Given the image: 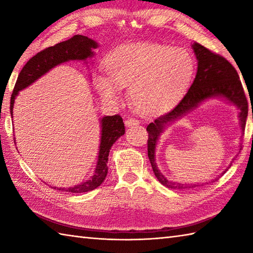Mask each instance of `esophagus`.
<instances>
[{"label":"esophagus","instance_id":"obj_1","mask_svg":"<svg viewBox=\"0 0 253 253\" xmlns=\"http://www.w3.org/2000/svg\"><path fill=\"white\" fill-rule=\"evenodd\" d=\"M139 123H140L139 120H136V119H133V118H128V119H126V126L127 127L137 126V125H139Z\"/></svg>","mask_w":253,"mask_h":253}]
</instances>
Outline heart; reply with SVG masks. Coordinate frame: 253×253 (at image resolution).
<instances>
[{
  "label": "heart",
  "mask_w": 253,
  "mask_h": 253,
  "mask_svg": "<svg viewBox=\"0 0 253 253\" xmlns=\"http://www.w3.org/2000/svg\"><path fill=\"white\" fill-rule=\"evenodd\" d=\"M108 76L98 75L96 87L103 98L117 101L122 88L137 112L152 116L168 111L192 82L194 59L179 47L128 42L114 48L104 60Z\"/></svg>",
  "instance_id": "b5f03b06"
}]
</instances>
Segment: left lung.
I'll use <instances>...</instances> for the list:
<instances>
[{
	"mask_svg": "<svg viewBox=\"0 0 253 253\" xmlns=\"http://www.w3.org/2000/svg\"><path fill=\"white\" fill-rule=\"evenodd\" d=\"M192 48L197 59V73L192 85L189 87L184 98L176 104L174 109H171L169 112L164 114V116L155 119L146 127L147 132H149L147 155H149L154 175L162 185L170 189L194 188L196 186L204 184H184L173 182V180L166 178L164 174L157 168L155 160L156 147L160 142L162 133H164L166 127L173 125L174 122L180 120L185 116H187L189 112L198 108L201 104L211 99H221L223 101L235 106L239 110L238 118H239V126L242 134H244L248 117L247 98L244 88H242L239 75H238L237 70L233 68V66L223 57L213 54L211 50H208L206 47L198 44L196 42H194L192 44ZM231 163L232 162H230L228 168L225 170H222L212 180H217L221 175L225 174L231 166Z\"/></svg>",
	"mask_w": 253,
	"mask_h": 253,
	"instance_id": "obj_1",
	"label": "left lung"
}]
</instances>
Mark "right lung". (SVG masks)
Segmentation results:
<instances>
[{"instance_id":"add662e5","label":"right lung","mask_w":253,"mask_h":253,"mask_svg":"<svg viewBox=\"0 0 253 253\" xmlns=\"http://www.w3.org/2000/svg\"><path fill=\"white\" fill-rule=\"evenodd\" d=\"M99 45L91 38L83 35H75L68 41L61 42L55 46L48 47L27 61L17 77V82L11 97V116L13 118V108L20 91L37 82L52 68L71 60L84 61L88 64V59L94 56V49ZM126 133L125 123L120 116H106L100 119V144L96 169L89 179L70 187H54L70 193H85L96 189L107 177L108 156L111 146L119 137ZM16 141L14 137V142ZM16 144V143H15Z\"/></svg>"}]
</instances>
